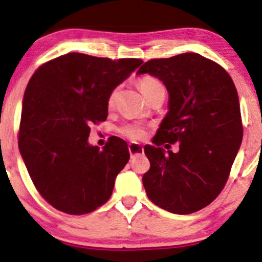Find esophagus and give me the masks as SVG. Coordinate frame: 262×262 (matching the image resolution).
<instances>
[{
    "mask_svg": "<svg viewBox=\"0 0 262 262\" xmlns=\"http://www.w3.org/2000/svg\"><path fill=\"white\" fill-rule=\"evenodd\" d=\"M128 148H129V152H130L132 156L138 155V154H140V152H143V146H141L140 144H138V143H130V144H129Z\"/></svg>",
    "mask_w": 262,
    "mask_h": 262,
    "instance_id": "obj_1",
    "label": "esophagus"
}]
</instances>
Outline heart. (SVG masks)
<instances>
[{
  "instance_id": "obj_1",
  "label": "heart",
  "mask_w": 262,
  "mask_h": 262,
  "mask_svg": "<svg viewBox=\"0 0 262 262\" xmlns=\"http://www.w3.org/2000/svg\"><path fill=\"white\" fill-rule=\"evenodd\" d=\"M138 86H139V90L141 91V93L145 96L148 95L151 90H154L155 87H159L162 85L160 83V81L155 79V77L144 76L138 81ZM116 95H117L116 90H114V91L110 95V98H108V106L110 107L113 106L114 100H116ZM123 132H124V134L127 135V137L132 138V139H140V138H143L144 134H145L144 133V129L141 127H138V125H129V127H125Z\"/></svg>"
}]
</instances>
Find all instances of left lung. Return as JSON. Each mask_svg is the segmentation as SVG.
I'll list each match as a JSON object with an SVG mask.
<instances>
[{"label":"left lung","mask_w":262,"mask_h":262,"mask_svg":"<svg viewBox=\"0 0 262 262\" xmlns=\"http://www.w3.org/2000/svg\"><path fill=\"white\" fill-rule=\"evenodd\" d=\"M149 74L169 92V112L154 145H145L150 169L143 185L149 200L175 214L204 208L221 193L243 139L237 92L229 74L196 53L146 61ZM180 143L177 153L160 148Z\"/></svg>","instance_id":"obj_1"}]
</instances>
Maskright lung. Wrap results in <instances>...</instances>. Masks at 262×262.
I'll return each mask as SVG.
<instances>
[{
  "label": "right lung",
  "instance_id": "1",
  "mask_svg": "<svg viewBox=\"0 0 262 262\" xmlns=\"http://www.w3.org/2000/svg\"><path fill=\"white\" fill-rule=\"evenodd\" d=\"M141 62L69 53L33 74L18 146L35 188L54 208L86 214L110 200L130 158L128 145L112 137L100 150L89 143L90 127L106 121L110 95Z\"/></svg>",
  "mask_w": 262,
  "mask_h": 262
}]
</instances>
